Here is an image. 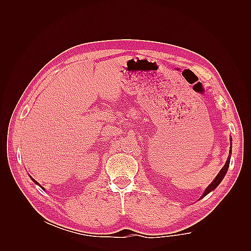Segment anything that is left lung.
<instances>
[{
  "label": "left lung",
  "mask_w": 251,
  "mask_h": 251,
  "mask_svg": "<svg viewBox=\"0 0 251 251\" xmlns=\"http://www.w3.org/2000/svg\"><path fill=\"white\" fill-rule=\"evenodd\" d=\"M230 141H231V140H230ZM230 146H231V144H230ZM229 154H231V147H230ZM229 161H230V155H229L228 159H227V161H226L225 165H224L223 168H222V170L220 171V173L217 175V177L215 178V180L211 182V183L207 186V188H206V189H205V192H204V194H203V197H205V196H206L207 194H209L211 191H214V189H215V188L220 184V182L222 181V179H223V178H224V176H225V174L227 173V170H228Z\"/></svg>",
  "instance_id": "8db88e82"
}]
</instances>
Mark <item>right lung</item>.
<instances>
[{"instance_id":"1","label":"right lung","mask_w":251,"mask_h":251,"mask_svg":"<svg viewBox=\"0 0 251 251\" xmlns=\"http://www.w3.org/2000/svg\"><path fill=\"white\" fill-rule=\"evenodd\" d=\"M30 178H31V179H32V177H30ZM32 180H33V181L35 182V183H36V184H39V183H37V182H36V181H35L34 179H32ZM39 185H40V184H39ZM40 186H41V185H40ZM41 187H42V186H41ZM42 188H43V187H42ZM43 189H44V188H43Z\"/></svg>"}]
</instances>
